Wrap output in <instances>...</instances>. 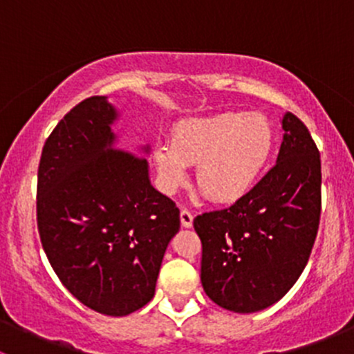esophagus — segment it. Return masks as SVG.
<instances>
[{
    "label": "esophagus",
    "mask_w": 354,
    "mask_h": 354,
    "mask_svg": "<svg viewBox=\"0 0 354 354\" xmlns=\"http://www.w3.org/2000/svg\"><path fill=\"white\" fill-rule=\"evenodd\" d=\"M180 221H181V226L183 227H192L194 226V214L190 210L183 209L180 212Z\"/></svg>",
    "instance_id": "1"
}]
</instances>
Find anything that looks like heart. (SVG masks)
Returning <instances> with one entry per match:
<instances>
[{
  "instance_id": "b5f03b06",
  "label": "heart",
  "mask_w": 354,
  "mask_h": 354,
  "mask_svg": "<svg viewBox=\"0 0 354 354\" xmlns=\"http://www.w3.org/2000/svg\"><path fill=\"white\" fill-rule=\"evenodd\" d=\"M276 147V131L260 113L226 111L183 120L173 128L171 144L152 151L159 185L174 194L190 180L197 164L200 190L219 203L243 200L259 185Z\"/></svg>"
}]
</instances>
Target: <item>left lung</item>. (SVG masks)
Wrapping results in <instances>:
<instances>
[{
    "label": "left lung",
    "instance_id": "1",
    "mask_svg": "<svg viewBox=\"0 0 354 354\" xmlns=\"http://www.w3.org/2000/svg\"><path fill=\"white\" fill-rule=\"evenodd\" d=\"M276 166L253 192L194 219L202 240L203 291L234 313L279 301L305 269L320 221V154L308 128L291 113Z\"/></svg>",
    "mask_w": 354,
    "mask_h": 354
}]
</instances>
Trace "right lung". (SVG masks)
Returning a JSON list of instances; mask_svg holds the SVG:
<instances>
[{"label": "right lung", "mask_w": 354, "mask_h": 354, "mask_svg": "<svg viewBox=\"0 0 354 354\" xmlns=\"http://www.w3.org/2000/svg\"><path fill=\"white\" fill-rule=\"evenodd\" d=\"M106 95L75 106L42 149L37 227L68 291L94 312L123 317L147 305L160 263L180 231V210L149 176L151 145L131 154L113 127Z\"/></svg>", "instance_id": "obj_1"}]
</instances>
